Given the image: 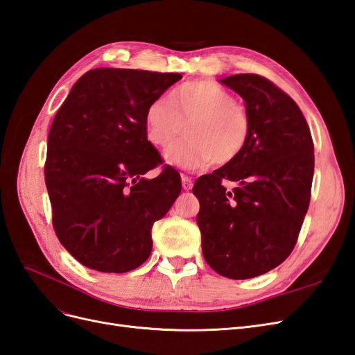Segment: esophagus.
<instances>
[{
    "label": "esophagus",
    "mask_w": 355,
    "mask_h": 355,
    "mask_svg": "<svg viewBox=\"0 0 355 355\" xmlns=\"http://www.w3.org/2000/svg\"><path fill=\"white\" fill-rule=\"evenodd\" d=\"M192 185H194V182H192L191 178L182 176V188H184L185 191H189V189H192Z\"/></svg>",
    "instance_id": "esophagus-1"
}]
</instances>
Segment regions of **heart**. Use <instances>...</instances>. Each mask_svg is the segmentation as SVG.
<instances>
[{
    "instance_id": "obj_1",
    "label": "heart",
    "mask_w": 355,
    "mask_h": 355,
    "mask_svg": "<svg viewBox=\"0 0 355 355\" xmlns=\"http://www.w3.org/2000/svg\"><path fill=\"white\" fill-rule=\"evenodd\" d=\"M187 124V137L166 151L170 166L196 171L214 159L228 164L237 158L250 136V118L234 94L206 80L180 84L149 103L145 112L146 137L166 148Z\"/></svg>"
}]
</instances>
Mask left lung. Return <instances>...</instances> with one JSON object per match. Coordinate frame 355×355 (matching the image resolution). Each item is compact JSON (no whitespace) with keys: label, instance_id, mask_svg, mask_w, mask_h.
Masks as SVG:
<instances>
[{"label":"left lung","instance_id":"left-lung-1","mask_svg":"<svg viewBox=\"0 0 355 355\" xmlns=\"http://www.w3.org/2000/svg\"><path fill=\"white\" fill-rule=\"evenodd\" d=\"M240 94L250 136L231 163L197 179V223L206 262L218 274L245 280L274 270L296 244L309 206L314 144L299 106L256 73L219 80ZM239 184L234 190L221 182Z\"/></svg>","mask_w":355,"mask_h":355}]
</instances>
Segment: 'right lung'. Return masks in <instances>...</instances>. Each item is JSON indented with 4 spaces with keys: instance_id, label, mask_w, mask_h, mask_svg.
Segmentation results:
<instances>
[{
    "instance_id": "1",
    "label": "right lung",
    "mask_w": 355,
    "mask_h": 355,
    "mask_svg": "<svg viewBox=\"0 0 355 355\" xmlns=\"http://www.w3.org/2000/svg\"><path fill=\"white\" fill-rule=\"evenodd\" d=\"M180 73L98 68L72 85L51 123L46 185L62 245L99 272H128L153 250L151 230L180 194L173 167L154 179L161 157L145 112Z\"/></svg>"
}]
</instances>
